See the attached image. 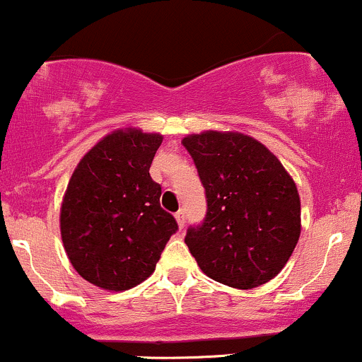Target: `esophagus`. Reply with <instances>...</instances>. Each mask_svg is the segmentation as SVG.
<instances>
[{
	"label": "esophagus",
	"mask_w": 362,
	"mask_h": 362,
	"mask_svg": "<svg viewBox=\"0 0 362 362\" xmlns=\"http://www.w3.org/2000/svg\"><path fill=\"white\" fill-rule=\"evenodd\" d=\"M175 220H177V225H178V228H184V225H185V213L184 211H178L177 214H175Z\"/></svg>",
	"instance_id": "1"
}]
</instances>
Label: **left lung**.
<instances>
[{
  "label": "left lung",
  "mask_w": 362,
  "mask_h": 362,
  "mask_svg": "<svg viewBox=\"0 0 362 362\" xmlns=\"http://www.w3.org/2000/svg\"><path fill=\"white\" fill-rule=\"evenodd\" d=\"M182 144L208 199L204 223L185 237L202 273L240 291L273 280L300 237V197L291 173L240 132L204 130Z\"/></svg>",
  "instance_id": "8db88e82"
}]
</instances>
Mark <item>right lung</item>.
<instances>
[{
  "instance_id": "right-lung-1",
  "label": "right lung",
  "mask_w": 362,
  "mask_h": 362,
  "mask_svg": "<svg viewBox=\"0 0 362 362\" xmlns=\"http://www.w3.org/2000/svg\"><path fill=\"white\" fill-rule=\"evenodd\" d=\"M163 136L136 127L96 142L71 173L59 232L71 266L103 291L122 292L153 275L177 221L149 175Z\"/></svg>"
}]
</instances>
